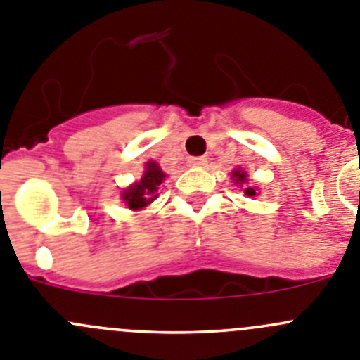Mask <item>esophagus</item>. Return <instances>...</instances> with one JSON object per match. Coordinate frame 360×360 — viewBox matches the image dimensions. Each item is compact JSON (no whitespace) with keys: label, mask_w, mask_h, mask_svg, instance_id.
<instances>
[{"label":"esophagus","mask_w":360,"mask_h":360,"mask_svg":"<svg viewBox=\"0 0 360 360\" xmlns=\"http://www.w3.org/2000/svg\"><path fill=\"white\" fill-rule=\"evenodd\" d=\"M188 163H190L191 167H204L205 163H207V160H205L204 156H195V158L188 160Z\"/></svg>","instance_id":"1"}]
</instances>
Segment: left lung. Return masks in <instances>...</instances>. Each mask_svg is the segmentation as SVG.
<instances>
[{"label": "left lung", "instance_id": "1", "mask_svg": "<svg viewBox=\"0 0 360 360\" xmlns=\"http://www.w3.org/2000/svg\"><path fill=\"white\" fill-rule=\"evenodd\" d=\"M232 181L237 184V186H240V188L244 186V195H248V197H255V195H257V188L246 186L248 174L243 172V170H240V169L233 170V172H232Z\"/></svg>", "mask_w": 360, "mask_h": 360}]
</instances>
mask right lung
I'll return each mask as SVG.
<instances>
[{
  "mask_svg": "<svg viewBox=\"0 0 360 360\" xmlns=\"http://www.w3.org/2000/svg\"><path fill=\"white\" fill-rule=\"evenodd\" d=\"M165 177V172L160 169L158 163L148 162L146 163V170L144 174H142L141 181H139V183H134L131 186H128L127 190L121 193V198H123L124 204L130 209L141 211V209L148 207L153 200H156L158 190Z\"/></svg>",
  "mask_w": 360,
  "mask_h": 360,
  "instance_id": "1",
  "label": "right lung"
}]
</instances>
